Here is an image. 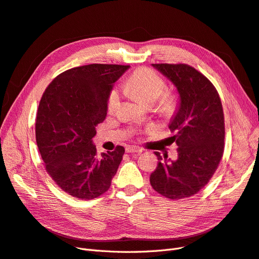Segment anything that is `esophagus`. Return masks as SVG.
<instances>
[{"label": "esophagus", "mask_w": 259, "mask_h": 259, "mask_svg": "<svg viewBox=\"0 0 259 259\" xmlns=\"http://www.w3.org/2000/svg\"><path fill=\"white\" fill-rule=\"evenodd\" d=\"M143 151L142 148L140 147H136V146H127L126 147V152L128 153H141Z\"/></svg>", "instance_id": "esophagus-1"}]
</instances>
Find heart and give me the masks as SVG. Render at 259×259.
<instances>
[{
    "label": "heart",
    "mask_w": 259,
    "mask_h": 259,
    "mask_svg": "<svg viewBox=\"0 0 259 259\" xmlns=\"http://www.w3.org/2000/svg\"><path fill=\"white\" fill-rule=\"evenodd\" d=\"M125 90L136 96L144 105H151L156 100V110L163 115H169L176 109V97L171 93H163L166 82L154 71L142 67L131 74L126 80ZM120 102L118 88H112L107 98L108 111H114Z\"/></svg>",
    "instance_id": "b5f03b06"
}]
</instances>
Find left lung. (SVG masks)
Masks as SVG:
<instances>
[{
	"mask_svg": "<svg viewBox=\"0 0 259 259\" xmlns=\"http://www.w3.org/2000/svg\"><path fill=\"white\" fill-rule=\"evenodd\" d=\"M180 95V106L169 129L178 145V159L170 161L155 151L157 166L150 175L156 193L179 200L203 188L219 166L224 150V115L216 88L195 67L185 63H154Z\"/></svg>",
	"mask_w": 259,
	"mask_h": 259,
	"instance_id": "left-lung-1",
	"label": "left lung"
}]
</instances>
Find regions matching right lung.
Returning a JSON list of instances; mask_svg holds the SVG:
<instances>
[{
    "label": "right lung",
    "instance_id": "right-lung-1",
    "mask_svg": "<svg viewBox=\"0 0 259 259\" xmlns=\"http://www.w3.org/2000/svg\"><path fill=\"white\" fill-rule=\"evenodd\" d=\"M129 65L93 63L58 75L44 91L36 141L50 177L80 200L105 194L125 153L122 146L98 155L92 139L107 116V98Z\"/></svg>",
    "mask_w": 259,
    "mask_h": 259
}]
</instances>
